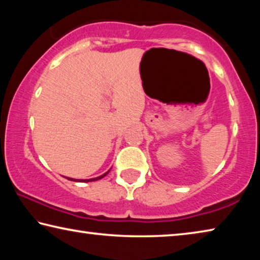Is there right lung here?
<instances>
[{
	"label": "right lung",
	"instance_id": "right-lung-1",
	"mask_svg": "<svg viewBox=\"0 0 260 260\" xmlns=\"http://www.w3.org/2000/svg\"><path fill=\"white\" fill-rule=\"evenodd\" d=\"M109 172H110V170L108 171V172H105L104 174L100 175V177H98V178H93V179H85V180H83V179H72V178H67V179L71 180V181H78V182H90V181H96V180H100V179L104 178L105 175H107Z\"/></svg>",
	"mask_w": 260,
	"mask_h": 260
}]
</instances>
